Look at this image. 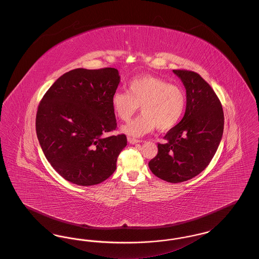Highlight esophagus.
Here are the masks:
<instances>
[{
    "mask_svg": "<svg viewBox=\"0 0 259 259\" xmlns=\"http://www.w3.org/2000/svg\"><path fill=\"white\" fill-rule=\"evenodd\" d=\"M127 140H128V142H129L130 144H132V145H134V144H138V143H141V141H140V140L135 139V138H132V137H128V138H127Z\"/></svg>",
    "mask_w": 259,
    "mask_h": 259,
    "instance_id": "obj_1",
    "label": "esophagus"
}]
</instances>
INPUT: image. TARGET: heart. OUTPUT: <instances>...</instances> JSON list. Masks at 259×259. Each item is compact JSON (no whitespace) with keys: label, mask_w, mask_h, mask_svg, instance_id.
I'll return each mask as SVG.
<instances>
[{"label":"heart","mask_w":259,"mask_h":259,"mask_svg":"<svg viewBox=\"0 0 259 259\" xmlns=\"http://www.w3.org/2000/svg\"><path fill=\"white\" fill-rule=\"evenodd\" d=\"M186 105L183 87L151 74L137 76L128 83V92L115 91L111 96L113 113L128 121L141 106L143 113L122 127V132L141 137L153 131H168L181 120Z\"/></svg>","instance_id":"b5f03b06"}]
</instances>
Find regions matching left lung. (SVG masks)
Masks as SVG:
<instances>
[{
  "label": "left lung",
  "mask_w": 259,
  "mask_h": 259,
  "mask_svg": "<svg viewBox=\"0 0 259 259\" xmlns=\"http://www.w3.org/2000/svg\"><path fill=\"white\" fill-rule=\"evenodd\" d=\"M186 90V109L181 120L158 144L157 155L149 161L150 171L161 180L177 184L196 177L209 164L223 134L222 103L200 74L172 70Z\"/></svg>",
  "instance_id": "left-lung-1"
}]
</instances>
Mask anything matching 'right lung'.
<instances>
[{"label":"right lung","mask_w":259,"mask_h":259,"mask_svg":"<svg viewBox=\"0 0 259 259\" xmlns=\"http://www.w3.org/2000/svg\"><path fill=\"white\" fill-rule=\"evenodd\" d=\"M120 76L114 68L74 69L61 75L41 99L37 140L53 169L68 182L88 186L110 178L127 146L116 128L111 96Z\"/></svg>","instance_id":"add662e5"}]
</instances>
